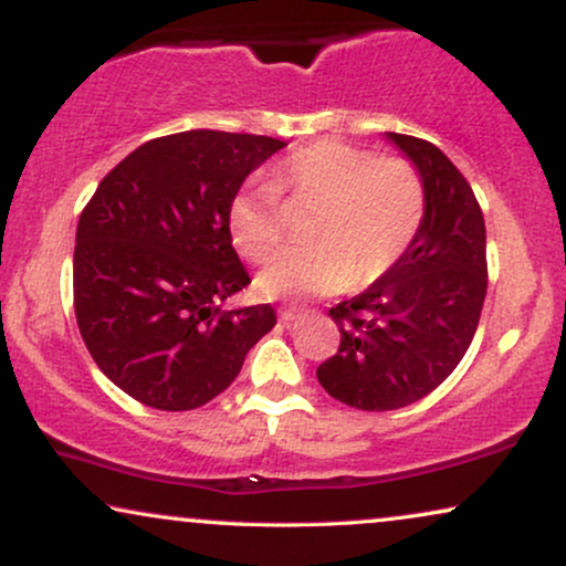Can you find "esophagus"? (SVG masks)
Returning a JSON list of instances; mask_svg holds the SVG:
<instances>
[{
    "instance_id": "esophagus-1",
    "label": "esophagus",
    "mask_w": 566,
    "mask_h": 566,
    "mask_svg": "<svg viewBox=\"0 0 566 566\" xmlns=\"http://www.w3.org/2000/svg\"><path fill=\"white\" fill-rule=\"evenodd\" d=\"M300 315H303V311H297V307H282V311H279V321H282L284 326H290V323L297 321Z\"/></svg>"
}]
</instances>
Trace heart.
Segmentation results:
<instances>
[{"instance_id":"1","label":"heart","mask_w":566,"mask_h":566,"mask_svg":"<svg viewBox=\"0 0 566 566\" xmlns=\"http://www.w3.org/2000/svg\"><path fill=\"white\" fill-rule=\"evenodd\" d=\"M279 196L315 201V245L276 255L255 276L263 297H305L370 284L409 253L427 214V188L403 157L338 139H318L282 157L266 184H245L230 199L228 230L235 251L253 263L282 240Z\"/></svg>"}]
</instances>
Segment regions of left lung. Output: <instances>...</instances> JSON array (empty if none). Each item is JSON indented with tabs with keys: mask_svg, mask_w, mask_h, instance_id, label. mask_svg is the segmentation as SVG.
<instances>
[{
	"mask_svg": "<svg viewBox=\"0 0 566 566\" xmlns=\"http://www.w3.org/2000/svg\"><path fill=\"white\" fill-rule=\"evenodd\" d=\"M386 137L424 180V224L386 276L331 307L342 344L315 370L328 396L361 411L432 394L471 346L486 297V228L469 180L429 142Z\"/></svg>",
	"mask_w": 566,
	"mask_h": 566,
	"instance_id": "obj_1",
	"label": "left lung"
}]
</instances>
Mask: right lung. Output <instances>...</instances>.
<instances>
[{"instance_id": "right-lung-1", "label": "right lung", "mask_w": 566, "mask_h": 566, "mask_svg": "<svg viewBox=\"0 0 566 566\" xmlns=\"http://www.w3.org/2000/svg\"><path fill=\"white\" fill-rule=\"evenodd\" d=\"M287 142L193 129L147 142L101 180L74 245V313L90 357L160 411L220 396L276 323L271 305L222 311L251 284L230 199Z\"/></svg>"}]
</instances>
